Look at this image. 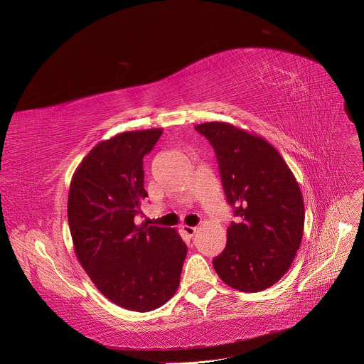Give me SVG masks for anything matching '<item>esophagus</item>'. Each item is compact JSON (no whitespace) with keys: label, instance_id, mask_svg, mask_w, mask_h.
Instances as JSON below:
<instances>
[{"label":"esophagus","instance_id":"34e87169","mask_svg":"<svg viewBox=\"0 0 364 364\" xmlns=\"http://www.w3.org/2000/svg\"><path fill=\"white\" fill-rule=\"evenodd\" d=\"M196 230H198V228L196 227H191V225H183V232L188 235L189 237H193L195 236V233H196Z\"/></svg>","mask_w":364,"mask_h":364}]
</instances>
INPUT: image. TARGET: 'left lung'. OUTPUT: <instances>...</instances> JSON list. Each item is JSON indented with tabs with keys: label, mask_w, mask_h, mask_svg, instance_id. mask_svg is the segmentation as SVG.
I'll return each mask as SVG.
<instances>
[{
	"label": "left lung",
	"mask_w": 364,
	"mask_h": 364,
	"mask_svg": "<svg viewBox=\"0 0 364 364\" xmlns=\"http://www.w3.org/2000/svg\"><path fill=\"white\" fill-rule=\"evenodd\" d=\"M195 129L215 149L227 203L240 220L227 228L215 272L237 291H262L288 272L302 242L305 207L299 183L273 144L256 134L225 122Z\"/></svg>",
	"instance_id": "8db88e82"
}]
</instances>
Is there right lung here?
<instances>
[{
    "label": "right lung",
    "mask_w": 364,
    "mask_h": 364,
    "mask_svg": "<svg viewBox=\"0 0 364 364\" xmlns=\"http://www.w3.org/2000/svg\"><path fill=\"white\" fill-rule=\"evenodd\" d=\"M161 128L127 131L92 148L73 173L68 225L77 261L112 304L137 313L164 305L180 285L188 247L173 228L134 223L143 157Z\"/></svg>",
    "instance_id": "right-lung-1"
}]
</instances>
